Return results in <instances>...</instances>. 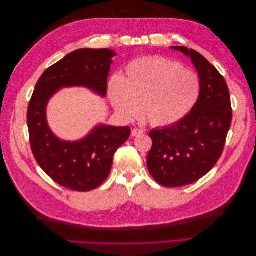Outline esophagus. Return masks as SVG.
I'll use <instances>...</instances> for the list:
<instances>
[{
	"mask_svg": "<svg viewBox=\"0 0 256 256\" xmlns=\"http://www.w3.org/2000/svg\"><path fill=\"white\" fill-rule=\"evenodd\" d=\"M144 134V131L142 129H138V128H134L132 131H131V136H138Z\"/></svg>",
	"mask_w": 256,
	"mask_h": 256,
	"instance_id": "34e87169",
	"label": "esophagus"
}]
</instances>
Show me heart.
<instances>
[{
    "label": "heart",
    "mask_w": 256,
    "mask_h": 256,
    "mask_svg": "<svg viewBox=\"0 0 256 256\" xmlns=\"http://www.w3.org/2000/svg\"><path fill=\"white\" fill-rule=\"evenodd\" d=\"M198 76L180 63L164 58L132 60L125 74L114 76L109 97L115 110L126 118L143 114L152 126H171L184 120L198 102Z\"/></svg>",
    "instance_id": "1"
}]
</instances>
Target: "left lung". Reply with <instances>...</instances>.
Here are the masks:
<instances>
[{
	"label": "left lung",
	"instance_id": "obj_1",
	"mask_svg": "<svg viewBox=\"0 0 256 256\" xmlns=\"http://www.w3.org/2000/svg\"><path fill=\"white\" fill-rule=\"evenodd\" d=\"M190 58L198 74V102L184 120L152 129L147 168L158 184L175 188L206 175L219 160L232 122L228 84L220 72L198 52L171 47Z\"/></svg>",
	"mask_w": 256,
	"mask_h": 256
}]
</instances>
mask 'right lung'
<instances>
[{"label":"right lung","instance_id":"obj_1","mask_svg":"<svg viewBox=\"0 0 256 256\" xmlns=\"http://www.w3.org/2000/svg\"><path fill=\"white\" fill-rule=\"evenodd\" d=\"M110 49H79L67 54L38 80L28 109L30 142L37 164L63 187L86 192L109 176L113 156L130 136L128 126L98 124L78 141L62 140L47 120L50 99L66 88H85L104 97L112 58Z\"/></svg>","mask_w":256,"mask_h":256}]
</instances>
